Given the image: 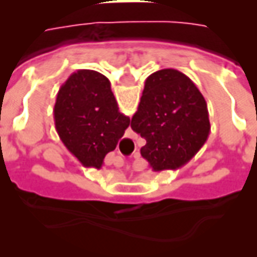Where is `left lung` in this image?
<instances>
[{"label":"left lung","mask_w":257,"mask_h":257,"mask_svg":"<svg viewBox=\"0 0 257 257\" xmlns=\"http://www.w3.org/2000/svg\"><path fill=\"white\" fill-rule=\"evenodd\" d=\"M131 128L146 140L140 154L154 172L178 169L209 136L206 101L186 74L158 70L146 79Z\"/></svg>","instance_id":"left-lung-1"}]
</instances>
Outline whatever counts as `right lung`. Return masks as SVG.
Wrapping results in <instances>:
<instances>
[{
    "label": "right lung",
    "mask_w": 257,
    "mask_h": 257,
    "mask_svg": "<svg viewBox=\"0 0 257 257\" xmlns=\"http://www.w3.org/2000/svg\"><path fill=\"white\" fill-rule=\"evenodd\" d=\"M53 118L64 146L85 167L97 169L131 122L119 112L110 81L93 70H78L60 86Z\"/></svg>",
    "instance_id": "obj_1"
}]
</instances>
